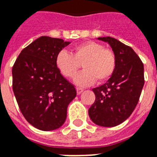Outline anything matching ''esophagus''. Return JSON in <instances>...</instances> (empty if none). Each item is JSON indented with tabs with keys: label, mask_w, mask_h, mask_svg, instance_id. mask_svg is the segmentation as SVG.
<instances>
[{
	"label": "esophagus",
	"mask_w": 157,
	"mask_h": 157,
	"mask_svg": "<svg viewBox=\"0 0 157 157\" xmlns=\"http://www.w3.org/2000/svg\"><path fill=\"white\" fill-rule=\"evenodd\" d=\"M83 91H84V89H83L82 88H79V87H77V88H76V93H77V94L78 95L81 94Z\"/></svg>",
	"instance_id": "obj_1"
}]
</instances>
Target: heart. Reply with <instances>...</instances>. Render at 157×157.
Returning a JSON list of instances; mask_svg holds the SVG:
<instances>
[{
	"instance_id": "b5f03b06",
	"label": "heart",
	"mask_w": 157,
	"mask_h": 157,
	"mask_svg": "<svg viewBox=\"0 0 157 157\" xmlns=\"http://www.w3.org/2000/svg\"><path fill=\"white\" fill-rule=\"evenodd\" d=\"M83 63L84 70L75 78L79 86H89L95 82L107 81L116 69L117 60L113 51L95 41L83 42L72 49V53L60 51L56 57L58 70L67 78H73Z\"/></svg>"
}]
</instances>
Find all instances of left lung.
<instances>
[{
    "instance_id": "1",
    "label": "left lung",
    "mask_w": 157,
    "mask_h": 157,
    "mask_svg": "<svg viewBox=\"0 0 157 157\" xmlns=\"http://www.w3.org/2000/svg\"><path fill=\"white\" fill-rule=\"evenodd\" d=\"M98 40L111 46L117 65L109 81L93 89L96 100L89 115L97 125L114 127L127 120L137 105L144 84V64L134 50L120 40L110 36Z\"/></svg>"
}]
</instances>
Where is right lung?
Returning a JSON list of instances; mask_svg holds the SVG:
<instances>
[{
    "instance_id": "right-lung-1",
    "label": "right lung",
    "mask_w": 157,
    "mask_h": 157,
    "mask_svg": "<svg viewBox=\"0 0 157 157\" xmlns=\"http://www.w3.org/2000/svg\"><path fill=\"white\" fill-rule=\"evenodd\" d=\"M70 42L43 36L22 50L13 67V89L26 121L38 129L62 126L67 109L76 97L74 85L56 65L57 54Z\"/></svg>"
}]
</instances>
